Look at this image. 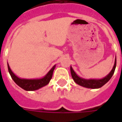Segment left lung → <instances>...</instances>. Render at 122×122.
Listing matches in <instances>:
<instances>
[{
	"label": "left lung",
	"instance_id": "1",
	"mask_svg": "<svg viewBox=\"0 0 122 122\" xmlns=\"http://www.w3.org/2000/svg\"><path fill=\"white\" fill-rule=\"evenodd\" d=\"M116 66V57L115 59V62H114V65L113 66L112 71L110 72V73L108 74L107 76H106L105 78H103L102 79H84L82 78L81 77L78 76L76 72L74 71V70L72 69L71 66V76L72 78L74 80V81L77 84L80 85L81 86H83L84 87H87V88H92V89H97V88H100L102 86L107 83L110 79L112 78V75L114 73L115 71Z\"/></svg>",
	"mask_w": 122,
	"mask_h": 122
}]
</instances>
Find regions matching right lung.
I'll use <instances>...</instances> for the list:
<instances>
[{
    "mask_svg": "<svg viewBox=\"0 0 122 122\" xmlns=\"http://www.w3.org/2000/svg\"><path fill=\"white\" fill-rule=\"evenodd\" d=\"M55 67H56V65H54L45 76L43 77L42 78H40V79H23V78H20L19 77H17L12 71V70L10 68L9 65L8 63V72H9L13 80L14 81L16 84L18 85L20 87L26 91L37 90L48 84V83L50 82V80L52 78L53 72L55 69Z\"/></svg>",
    "mask_w": 122,
    "mask_h": 122,
    "instance_id": "obj_1",
    "label": "right lung"
}]
</instances>
